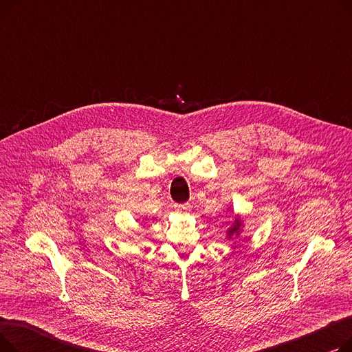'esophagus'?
I'll list each match as a JSON object with an SVG mask.
<instances>
[{
  "instance_id": "1",
  "label": "esophagus",
  "mask_w": 352,
  "mask_h": 352,
  "mask_svg": "<svg viewBox=\"0 0 352 352\" xmlns=\"http://www.w3.org/2000/svg\"><path fill=\"white\" fill-rule=\"evenodd\" d=\"M175 210L177 211H181V212H186L190 210V204H177L175 206Z\"/></svg>"
}]
</instances>
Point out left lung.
Segmentation results:
<instances>
[{
	"label": "left lung",
	"instance_id": "left-lung-1",
	"mask_svg": "<svg viewBox=\"0 0 352 352\" xmlns=\"http://www.w3.org/2000/svg\"><path fill=\"white\" fill-rule=\"evenodd\" d=\"M239 226H241V223H239V219H235V224H234V227L228 231V235H230V238L234 235V234H236L238 231H239Z\"/></svg>",
	"mask_w": 352,
	"mask_h": 352
}]
</instances>
